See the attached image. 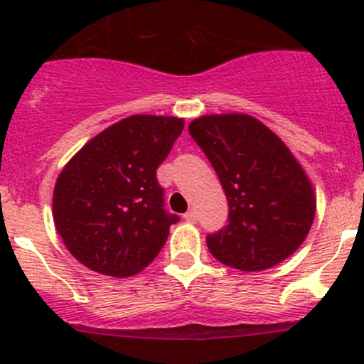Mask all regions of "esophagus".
<instances>
[{
    "instance_id": "obj_1",
    "label": "esophagus",
    "mask_w": 364,
    "mask_h": 364,
    "mask_svg": "<svg viewBox=\"0 0 364 364\" xmlns=\"http://www.w3.org/2000/svg\"><path fill=\"white\" fill-rule=\"evenodd\" d=\"M185 220L188 221V223H195V221L198 220L197 211H195V209H188V213H185Z\"/></svg>"
}]
</instances>
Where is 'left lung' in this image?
Returning <instances> with one entry per match:
<instances>
[{"label": "left lung", "mask_w": 364, "mask_h": 364, "mask_svg": "<svg viewBox=\"0 0 364 364\" xmlns=\"http://www.w3.org/2000/svg\"><path fill=\"white\" fill-rule=\"evenodd\" d=\"M188 131L228 200V223L205 237L214 258L258 272L293 255L311 230L316 200L286 144L250 114L202 117Z\"/></svg>", "instance_id": "obj_1"}]
</instances>
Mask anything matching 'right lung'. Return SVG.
Segmentation results:
<instances>
[{"mask_svg":"<svg viewBox=\"0 0 364 364\" xmlns=\"http://www.w3.org/2000/svg\"><path fill=\"white\" fill-rule=\"evenodd\" d=\"M185 122L134 114L90 139L53 190V221L70 252L90 270L127 277L148 267L178 214L166 209L156 169Z\"/></svg>","mask_w":364,"mask_h":364,"instance_id":"obj_1","label":"right lung"}]
</instances>
